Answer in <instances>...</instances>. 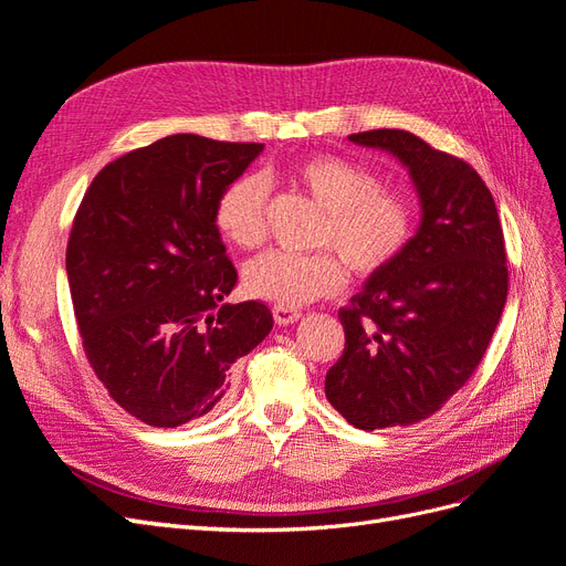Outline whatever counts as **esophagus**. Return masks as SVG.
Returning a JSON list of instances; mask_svg holds the SVG:
<instances>
[{"label":"esophagus","mask_w":566,"mask_h":566,"mask_svg":"<svg viewBox=\"0 0 566 566\" xmlns=\"http://www.w3.org/2000/svg\"><path fill=\"white\" fill-rule=\"evenodd\" d=\"M302 316L300 310L295 306H283V304H273V318H276L279 325H287V323H295Z\"/></svg>","instance_id":"esophagus-1"}]
</instances>
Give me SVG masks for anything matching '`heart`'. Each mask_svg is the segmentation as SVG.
<instances>
[{
    "instance_id": "obj_1",
    "label": "heart",
    "mask_w": 566,
    "mask_h": 566,
    "mask_svg": "<svg viewBox=\"0 0 566 566\" xmlns=\"http://www.w3.org/2000/svg\"><path fill=\"white\" fill-rule=\"evenodd\" d=\"M295 179L323 208L316 243L340 256L332 250H266L245 266V287L254 297L297 306L331 295L345 279V266L354 276H373L397 260L413 238V202L385 188L364 163L318 156L300 163ZM264 210L266 181L243 175L221 191L214 221L233 245L254 248L266 233Z\"/></svg>"
}]
</instances>
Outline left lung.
Listing matches in <instances>:
<instances>
[{"instance_id": "obj_1", "label": "left lung", "mask_w": 566, "mask_h": 566, "mask_svg": "<svg viewBox=\"0 0 566 566\" xmlns=\"http://www.w3.org/2000/svg\"><path fill=\"white\" fill-rule=\"evenodd\" d=\"M349 139L394 153L422 202L408 248L337 312L345 352L325 375V397L370 432L434 416L472 378L510 276L499 210L472 165L406 129Z\"/></svg>"}]
</instances>
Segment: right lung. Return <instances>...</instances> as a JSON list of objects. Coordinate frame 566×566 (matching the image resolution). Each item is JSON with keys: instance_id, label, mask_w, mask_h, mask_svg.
<instances>
[{"instance_id": "obj_1", "label": "right lung", "mask_w": 566, "mask_h": 566, "mask_svg": "<svg viewBox=\"0 0 566 566\" xmlns=\"http://www.w3.org/2000/svg\"><path fill=\"white\" fill-rule=\"evenodd\" d=\"M262 148L165 136L108 163L80 202L65 271L82 347L111 399L150 427L210 413L271 331L266 304H221L238 271L214 224Z\"/></svg>"}]
</instances>
